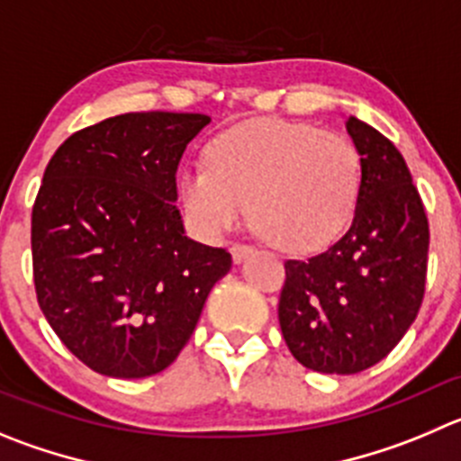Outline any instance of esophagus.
<instances>
[{
  "label": "esophagus",
  "instance_id": "34e87169",
  "mask_svg": "<svg viewBox=\"0 0 461 461\" xmlns=\"http://www.w3.org/2000/svg\"><path fill=\"white\" fill-rule=\"evenodd\" d=\"M230 250H231V259L239 264V261H243L245 257L252 255V250H255V248H252V245H248V243H234Z\"/></svg>",
  "mask_w": 461,
  "mask_h": 461
}]
</instances>
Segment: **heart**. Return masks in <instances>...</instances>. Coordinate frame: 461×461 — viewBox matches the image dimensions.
I'll return each instance as SVG.
<instances>
[{
    "instance_id": "heart-1",
    "label": "heart",
    "mask_w": 461,
    "mask_h": 461,
    "mask_svg": "<svg viewBox=\"0 0 461 461\" xmlns=\"http://www.w3.org/2000/svg\"><path fill=\"white\" fill-rule=\"evenodd\" d=\"M206 166L182 172L179 195L200 231L218 236L252 221L279 248L316 252L343 234L361 193L359 149L316 124L255 120L211 140Z\"/></svg>"
}]
</instances>
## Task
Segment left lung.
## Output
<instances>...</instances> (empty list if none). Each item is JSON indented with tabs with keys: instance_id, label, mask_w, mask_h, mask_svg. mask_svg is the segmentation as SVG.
<instances>
[{
	"instance_id": "obj_1",
	"label": "left lung",
	"mask_w": 461,
	"mask_h": 461,
	"mask_svg": "<svg viewBox=\"0 0 461 461\" xmlns=\"http://www.w3.org/2000/svg\"><path fill=\"white\" fill-rule=\"evenodd\" d=\"M359 149L352 225L328 250L284 264L279 328L291 355L318 373L352 375L384 359L425 294L429 227L410 167L386 136L346 120Z\"/></svg>"
}]
</instances>
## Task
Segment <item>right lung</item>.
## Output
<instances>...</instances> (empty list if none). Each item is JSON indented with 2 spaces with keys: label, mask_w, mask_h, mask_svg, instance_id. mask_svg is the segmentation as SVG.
<instances>
[{
  "label": "right lung",
  "mask_w": 461,
  "mask_h": 461,
  "mask_svg": "<svg viewBox=\"0 0 461 461\" xmlns=\"http://www.w3.org/2000/svg\"><path fill=\"white\" fill-rule=\"evenodd\" d=\"M211 122L143 111L79 129L56 149L32 211L36 298L63 346L95 373L148 377L177 359L225 248L184 234L177 167Z\"/></svg>",
  "instance_id": "right-lung-1"
}]
</instances>
